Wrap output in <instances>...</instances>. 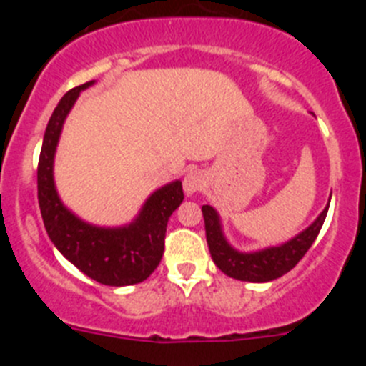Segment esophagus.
Returning <instances> with one entry per match:
<instances>
[{"label": "esophagus", "mask_w": 366, "mask_h": 366, "mask_svg": "<svg viewBox=\"0 0 366 366\" xmlns=\"http://www.w3.org/2000/svg\"><path fill=\"white\" fill-rule=\"evenodd\" d=\"M203 187H205V176L199 170H190L185 179H183V189H185L187 194L199 192Z\"/></svg>", "instance_id": "obj_1"}]
</instances>
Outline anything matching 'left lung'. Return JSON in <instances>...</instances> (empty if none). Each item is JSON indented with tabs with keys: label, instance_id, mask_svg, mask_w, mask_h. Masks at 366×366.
<instances>
[{
	"label": "left lung",
	"instance_id": "1",
	"mask_svg": "<svg viewBox=\"0 0 366 366\" xmlns=\"http://www.w3.org/2000/svg\"><path fill=\"white\" fill-rule=\"evenodd\" d=\"M203 219H205V234L209 251L216 266L236 280H245V282H269V280L279 279L287 271L302 260V257L308 253V249L315 242L317 234L321 231L325 223L328 207L319 214V218L310 225L306 231L297 234L293 240L286 242L279 247H269L257 253H238L227 244L223 238L222 225H219L218 212L211 205L202 207Z\"/></svg>",
	"mask_w": 366,
	"mask_h": 366
}]
</instances>
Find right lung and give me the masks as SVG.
<instances>
[{"instance_id": "add662e5", "label": "right lung", "mask_w": 366, "mask_h": 366, "mask_svg": "<svg viewBox=\"0 0 366 366\" xmlns=\"http://www.w3.org/2000/svg\"><path fill=\"white\" fill-rule=\"evenodd\" d=\"M92 84L69 89L51 115L38 161V203L51 242L73 266L99 284L130 286L147 280L159 266L168 218L183 202V189L181 181H174L155 190L137 219L121 229L93 227L62 205L53 181L54 150L74 100Z\"/></svg>"}]
</instances>
